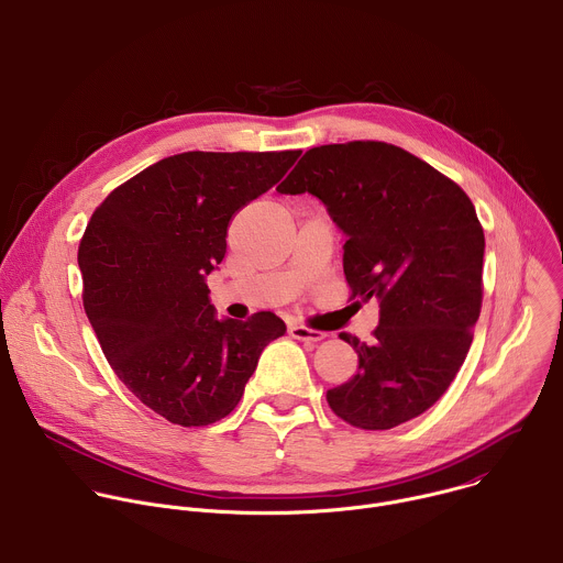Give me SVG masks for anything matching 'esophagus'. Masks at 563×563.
<instances>
[{
	"label": "esophagus",
	"mask_w": 563,
	"mask_h": 563,
	"mask_svg": "<svg viewBox=\"0 0 563 563\" xmlns=\"http://www.w3.org/2000/svg\"><path fill=\"white\" fill-rule=\"evenodd\" d=\"M289 335L296 338V340H305V342H318L327 333L318 331V329H311V327H305V324H289Z\"/></svg>",
	"instance_id": "obj_1"
}]
</instances>
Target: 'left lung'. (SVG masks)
<instances>
[{
    "label": "left lung",
    "instance_id": "obj_1",
    "mask_svg": "<svg viewBox=\"0 0 563 563\" xmlns=\"http://www.w3.org/2000/svg\"><path fill=\"white\" fill-rule=\"evenodd\" d=\"M280 195L318 197L346 234L351 298L380 300L373 340L340 333L357 371L327 391L331 411L364 431H387L433 407L453 383L482 309L484 230L462 187L385 141L305 152Z\"/></svg>",
    "mask_w": 563,
    "mask_h": 563
}]
</instances>
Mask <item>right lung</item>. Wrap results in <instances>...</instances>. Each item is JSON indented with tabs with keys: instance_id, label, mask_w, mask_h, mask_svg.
Segmentation results:
<instances>
[{
	"instance_id": "1",
	"label": "right lung",
	"mask_w": 563,
	"mask_h": 563,
	"mask_svg": "<svg viewBox=\"0 0 563 563\" xmlns=\"http://www.w3.org/2000/svg\"><path fill=\"white\" fill-rule=\"evenodd\" d=\"M300 156L183 152L119 187L79 243L84 309L119 380L178 427L234 411L263 349L285 333L272 311L217 320L206 276L225 258L228 228Z\"/></svg>"
}]
</instances>
